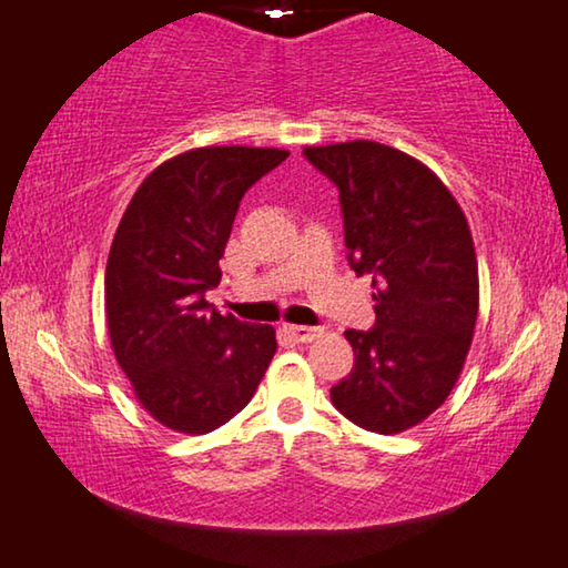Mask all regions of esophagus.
<instances>
[{"label":"esophagus","instance_id":"esophagus-1","mask_svg":"<svg viewBox=\"0 0 568 568\" xmlns=\"http://www.w3.org/2000/svg\"><path fill=\"white\" fill-rule=\"evenodd\" d=\"M285 334L293 338V342H301V344H308L313 338H318L324 334V328L318 326H285Z\"/></svg>","mask_w":568,"mask_h":568}]
</instances>
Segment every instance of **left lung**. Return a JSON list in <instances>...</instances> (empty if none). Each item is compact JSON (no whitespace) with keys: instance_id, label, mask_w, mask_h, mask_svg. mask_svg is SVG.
Listing matches in <instances>:
<instances>
[{"instance_id":"left-lung-1","label":"left lung","mask_w":568,"mask_h":568,"mask_svg":"<svg viewBox=\"0 0 568 568\" xmlns=\"http://www.w3.org/2000/svg\"><path fill=\"white\" fill-rule=\"evenodd\" d=\"M303 155L338 189L346 260L375 287V326L344 332L354 367L332 403L359 428L400 434L446 400L467 359L479 308L469 224L400 150L354 140Z\"/></svg>"}]
</instances>
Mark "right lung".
<instances>
[{
    "label": "right lung",
    "mask_w": 568,
    "mask_h": 568,
    "mask_svg": "<svg viewBox=\"0 0 568 568\" xmlns=\"http://www.w3.org/2000/svg\"><path fill=\"white\" fill-rule=\"evenodd\" d=\"M287 158L275 148H199L158 165L116 226L104 275L114 357L152 418L209 434L252 400L275 328L222 316L206 291L240 201Z\"/></svg>",
    "instance_id": "1"
}]
</instances>
